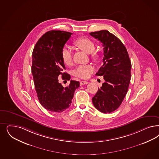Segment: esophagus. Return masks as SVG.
Wrapping results in <instances>:
<instances>
[{
  "label": "esophagus",
  "mask_w": 159,
  "mask_h": 159,
  "mask_svg": "<svg viewBox=\"0 0 159 159\" xmlns=\"http://www.w3.org/2000/svg\"><path fill=\"white\" fill-rule=\"evenodd\" d=\"M88 82L87 81H81L80 82V85H85V84H87Z\"/></svg>",
  "instance_id": "1"
}]
</instances>
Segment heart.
I'll return each mask as SVG.
<instances>
[{
    "label": "heart",
    "instance_id": "obj_1",
    "mask_svg": "<svg viewBox=\"0 0 159 159\" xmlns=\"http://www.w3.org/2000/svg\"><path fill=\"white\" fill-rule=\"evenodd\" d=\"M74 44L76 46L81 48L83 51L86 52L88 54H92L93 57H97L96 53L93 52L95 50V44L93 41L87 37H81L76 40ZM62 61L67 66H71L72 64V52L70 48L66 47L61 52ZM94 71V67L92 65H81L77 67L74 70V74L75 77L86 79L90 77L92 72Z\"/></svg>",
    "mask_w": 159,
    "mask_h": 159
}]
</instances>
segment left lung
Returning <instances> with one entry per match:
<instances>
[{"label":"left lung","instance_id":"1","mask_svg":"<svg viewBox=\"0 0 159 159\" xmlns=\"http://www.w3.org/2000/svg\"><path fill=\"white\" fill-rule=\"evenodd\" d=\"M89 34L103 47V66L96 75L103 76L105 82L92 98V103L101 112H112L121 105L128 92L131 62L122 41L109 31H98Z\"/></svg>","mask_w":159,"mask_h":159}]
</instances>
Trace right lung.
Returning a JSON list of instances; mask_svg holds the SVG:
<instances>
[{"instance_id": "right-lung-1", "label": "right lung", "mask_w": 159, "mask_h": 159, "mask_svg": "<svg viewBox=\"0 0 159 159\" xmlns=\"http://www.w3.org/2000/svg\"><path fill=\"white\" fill-rule=\"evenodd\" d=\"M72 34L64 31L51 30L43 34L34 47L31 72L37 97L41 105L52 112H61L71 105L79 81L71 80L67 87L58 82V77L70 80L62 61L61 52Z\"/></svg>"}]
</instances>
